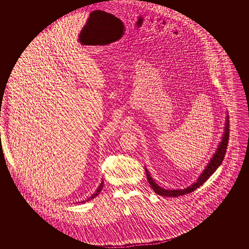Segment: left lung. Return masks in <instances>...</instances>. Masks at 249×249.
<instances>
[{"label":"left lung","mask_w":249,"mask_h":249,"mask_svg":"<svg viewBox=\"0 0 249 249\" xmlns=\"http://www.w3.org/2000/svg\"><path fill=\"white\" fill-rule=\"evenodd\" d=\"M228 140H229V121H228V117H227L226 123V131H225V134H224V137H223V140L219 144L218 149H217V151L215 152V154L213 156L210 162L208 163V165L206 166V168L204 169V173L201 174L200 177L197 179V181H196L194 184H192L191 186H189L187 188L181 189V190L180 189L179 190H166V189L161 188L160 186H159L158 184L153 181V179L151 178L149 172L145 168L147 179H148L149 183L151 184V188L153 189V191L159 196H172V197L184 196V195H188L190 193L194 192L198 187H200L204 182L207 181L212 174H213L217 170V168L223 162L224 158H225V155H226Z\"/></svg>","instance_id":"left-lung-1"}]
</instances>
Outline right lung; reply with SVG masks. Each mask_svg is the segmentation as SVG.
I'll return each mask as SVG.
<instances>
[{
    "mask_svg": "<svg viewBox=\"0 0 249 249\" xmlns=\"http://www.w3.org/2000/svg\"><path fill=\"white\" fill-rule=\"evenodd\" d=\"M103 185H104V183H103V181L101 182V184H100V186L98 187V189H97V191H96V193L94 194V195H92V196L88 199V200H86V201H82L81 203H85V202H88V201H89V200H91V199H94L95 197H97V196H98V194L101 192V190H102V188H103ZM79 204H80V202H79Z\"/></svg>",
    "mask_w": 249,
    "mask_h": 249,
    "instance_id": "right-lung-1",
    "label": "right lung"
}]
</instances>
